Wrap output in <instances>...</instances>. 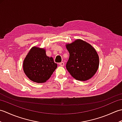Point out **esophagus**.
I'll return each mask as SVG.
<instances>
[{"label": "esophagus", "instance_id": "1", "mask_svg": "<svg viewBox=\"0 0 122 122\" xmlns=\"http://www.w3.org/2000/svg\"><path fill=\"white\" fill-rule=\"evenodd\" d=\"M59 66H64V63L63 62H60L59 63Z\"/></svg>", "mask_w": 122, "mask_h": 122}]
</instances>
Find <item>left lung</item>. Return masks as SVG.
<instances>
[{
  "label": "left lung",
  "instance_id": "1",
  "mask_svg": "<svg viewBox=\"0 0 122 122\" xmlns=\"http://www.w3.org/2000/svg\"><path fill=\"white\" fill-rule=\"evenodd\" d=\"M66 47L70 54L66 68L72 76L81 81L91 78L99 66V58L94 48L80 39L68 44Z\"/></svg>",
  "mask_w": 122,
  "mask_h": 122
}]
</instances>
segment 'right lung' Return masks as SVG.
<instances>
[{
    "mask_svg": "<svg viewBox=\"0 0 122 122\" xmlns=\"http://www.w3.org/2000/svg\"><path fill=\"white\" fill-rule=\"evenodd\" d=\"M57 68L52 57L46 55L45 49L32 48L24 60L23 68L25 75L31 81L41 83L50 78Z\"/></svg>",
    "mask_w": 122,
    "mask_h": 122,
    "instance_id": "add662e5",
    "label": "right lung"
}]
</instances>
